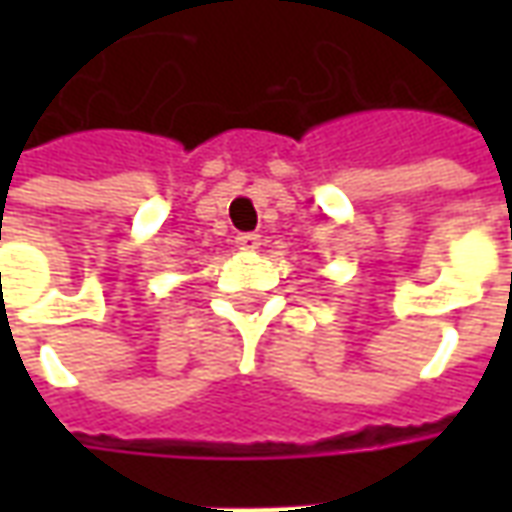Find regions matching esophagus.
<instances>
[{"label": "esophagus", "instance_id": "esophagus-1", "mask_svg": "<svg viewBox=\"0 0 512 512\" xmlns=\"http://www.w3.org/2000/svg\"><path fill=\"white\" fill-rule=\"evenodd\" d=\"M235 246H238V249H246V252H255L257 246H260V235H257V233H238V235H235Z\"/></svg>", "mask_w": 512, "mask_h": 512}]
</instances>
